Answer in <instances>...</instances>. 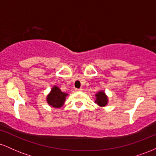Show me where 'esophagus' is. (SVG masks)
<instances>
[{"instance_id":"obj_1","label":"esophagus","mask_w":156,"mask_h":156,"mask_svg":"<svg viewBox=\"0 0 156 156\" xmlns=\"http://www.w3.org/2000/svg\"><path fill=\"white\" fill-rule=\"evenodd\" d=\"M83 90L81 88H79V89H76V92H81V91Z\"/></svg>"}]
</instances>
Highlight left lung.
Wrapping results in <instances>:
<instances>
[{
  "instance_id": "obj_1",
  "label": "left lung",
  "mask_w": 156,
  "mask_h": 156,
  "mask_svg": "<svg viewBox=\"0 0 156 156\" xmlns=\"http://www.w3.org/2000/svg\"><path fill=\"white\" fill-rule=\"evenodd\" d=\"M97 99L95 103L100 106H105L107 104V97L103 92H100L96 94Z\"/></svg>"
}]
</instances>
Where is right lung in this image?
<instances>
[{
    "label": "right lung",
    "mask_w": 156,
    "mask_h": 156,
    "mask_svg": "<svg viewBox=\"0 0 156 156\" xmlns=\"http://www.w3.org/2000/svg\"><path fill=\"white\" fill-rule=\"evenodd\" d=\"M67 94L62 92L60 89L54 87L47 98V101L50 105L55 108H59L64 104L65 98Z\"/></svg>",
    "instance_id": "right-lung-1"
}]
</instances>
